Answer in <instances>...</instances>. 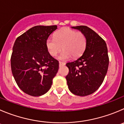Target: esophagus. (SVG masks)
I'll return each instance as SVG.
<instances>
[{"instance_id": "34e87169", "label": "esophagus", "mask_w": 124, "mask_h": 124, "mask_svg": "<svg viewBox=\"0 0 124 124\" xmlns=\"http://www.w3.org/2000/svg\"><path fill=\"white\" fill-rule=\"evenodd\" d=\"M65 65V63H64V62H59V66H60V67H62V66H64Z\"/></svg>"}]
</instances>
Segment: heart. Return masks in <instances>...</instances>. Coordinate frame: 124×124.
<instances>
[{"label": "heart", "mask_w": 124, "mask_h": 124, "mask_svg": "<svg viewBox=\"0 0 124 124\" xmlns=\"http://www.w3.org/2000/svg\"><path fill=\"white\" fill-rule=\"evenodd\" d=\"M86 46V38L83 33L76 32L69 28H63L57 31L54 39L48 38L46 47L51 56L54 57L62 49L63 51L58 56L61 61H65L73 56L78 57L84 53Z\"/></svg>", "instance_id": "obj_1"}]
</instances>
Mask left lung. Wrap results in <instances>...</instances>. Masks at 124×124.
Masks as SVG:
<instances>
[{
  "label": "left lung",
  "instance_id": "1",
  "mask_svg": "<svg viewBox=\"0 0 124 124\" xmlns=\"http://www.w3.org/2000/svg\"><path fill=\"white\" fill-rule=\"evenodd\" d=\"M71 28L84 33L86 46L78 59L66 64L69 72L65 78L71 93L81 97L89 95L100 87L107 73V46L105 40L89 27L79 25Z\"/></svg>",
  "mask_w": 124,
  "mask_h": 124
}]
</instances>
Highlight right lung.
<instances>
[{
	"instance_id": "right-lung-1",
	"label": "right lung",
	"mask_w": 124,
	"mask_h": 124,
	"mask_svg": "<svg viewBox=\"0 0 124 124\" xmlns=\"http://www.w3.org/2000/svg\"><path fill=\"white\" fill-rule=\"evenodd\" d=\"M57 25H37L18 37L11 57L13 75L18 87L29 95L39 97L50 89L59 70V61L49 54L46 41Z\"/></svg>"
}]
</instances>
